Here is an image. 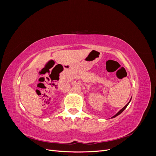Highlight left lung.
<instances>
[{
  "label": "left lung",
  "mask_w": 156,
  "mask_h": 156,
  "mask_svg": "<svg viewBox=\"0 0 156 156\" xmlns=\"http://www.w3.org/2000/svg\"><path fill=\"white\" fill-rule=\"evenodd\" d=\"M130 101H131V100H130ZM130 101H129V103H127V104H126V105H125V106H124V107H123V108H122V109H121V110H120V111H119V112H117V113H116V115H115V116H112V118H115V117H116V116H118V115H120V114H121V113H122V112H123V111H124V109H125V108H126V107H127V105H128V104H129V102H130Z\"/></svg>",
  "instance_id": "obj_1"
}]
</instances>
